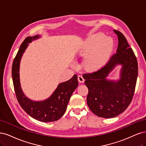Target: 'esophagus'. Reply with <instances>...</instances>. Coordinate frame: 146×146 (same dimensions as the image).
Masks as SVG:
<instances>
[{"instance_id": "obj_1", "label": "esophagus", "mask_w": 146, "mask_h": 146, "mask_svg": "<svg viewBox=\"0 0 146 146\" xmlns=\"http://www.w3.org/2000/svg\"><path fill=\"white\" fill-rule=\"evenodd\" d=\"M78 81L79 82L81 83H82L84 82V81H85V79H84V78H83L82 76H81V75H79V76H78Z\"/></svg>"}]
</instances>
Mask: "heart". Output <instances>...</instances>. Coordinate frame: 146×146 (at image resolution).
<instances>
[{
	"mask_svg": "<svg viewBox=\"0 0 146 146\" xmlns=\"http://www.w3.org/2000/svg\"><path fill=\"white\" fill-rule=\"evenodd\" d=\"M104 35L98 33L91 35L86 40L82 50L79 53L81 56H86L84 66L89 70L100 67L109 58L113 48V41Z\"/></svg>",
	"mask_w": 146,
	"mask_h": 146,
	"instance_id": "1",
	"label": "heart"
}]
</instances>
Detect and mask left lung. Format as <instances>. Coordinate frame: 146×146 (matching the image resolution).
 I'll return each mask as SVG.
<instances>
[{"mask_svg": "<svg viewBox=\"0 0 146 146\" xmlns=\"http://www.w3.org/2000/svg\"><path fill=\"white\" fill-rule=\"evenodd\" d=\"M118 39L116 53L98 71L83 74L88 89L87 97L89 109L98 116L111 118L126 110L132 100L138 77V62L133 50L122 33L113 30ZM117 64H121L117 81L106 77Z\"/></svg>", "mask_w": 146, "mask_h": 146, "instance_id": "left-lung-1", "label": "left lung"}]
</instances>
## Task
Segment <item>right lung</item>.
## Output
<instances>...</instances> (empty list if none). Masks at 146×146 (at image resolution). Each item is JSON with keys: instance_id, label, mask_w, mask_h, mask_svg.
I'll use <instances>...</instances> for the list:
<instances>
[{"instance_id": "add662e5", "label": "right lung", "mask_w": 146, "mask_h": 146, "mask_svg": "<svg viewBox=\"0 0 146 146\" xmlns=\"http://www.w3.org/2000/svg\"><path fill=\"white\" fill-rule=\"evenodd\" d=\"M40 37L39 35L29 36L22 42L13 60L12 78L17 100L23 110L37 121L49 123L57 121L63 116L70 97L78 86V81L77 75L74 74L68 81L59 84L50 98L42 101H32L25 95L21 86L19 78L21 58L29 43Z\"/></svg>"}]
</instances>
